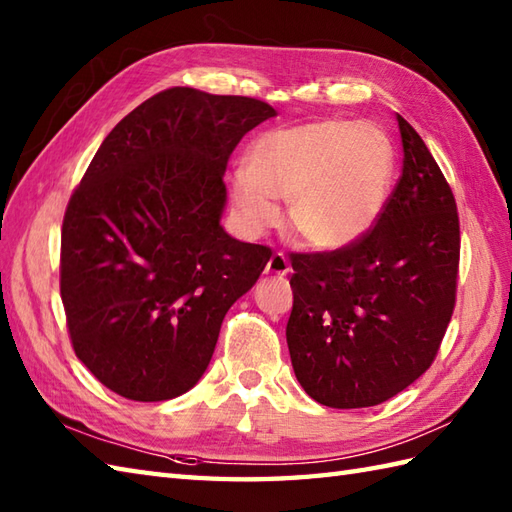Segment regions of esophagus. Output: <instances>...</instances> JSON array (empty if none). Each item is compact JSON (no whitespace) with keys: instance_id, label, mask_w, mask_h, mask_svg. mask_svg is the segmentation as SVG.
Here are the masks:
<instances>
[{"instance_id":"obj_1","label":"esophagus","mask_w":512,"mask_h":512,"mask_svg":"<svg viewBox=\"0 0 512 512\" xmlns=\"http://www.w3.org/2000/svg\"><path fill=\"white\" fill-rule=\"evenodd\" d=\"M264 273L268 277H286L290 273V262L286 259V255L284 253H275L273 257H270Z\"/></svg>"}]
</instances>
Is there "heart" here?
<instances>
[{
	"label": "heart",
	"mask_w": 512,
	"mask_h": 512,
	"mask_svg": "<svg viewBox=\"0 0 512 512\" xmlns=\"http://www.w3.org/2000/svg\"><path fill=\"white\" fill-rule=\"evenodd\" d=\"M394 178V147L372 123L323 118L273 129L246 151L228 184L237 222L262 235L288 202V228L312 250H341L378 220Z\"/></svg>",
	"instance_id": "obj_1"
}]
</instances>
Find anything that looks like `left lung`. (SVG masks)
<instances>
[{
	"label": "left lung",
	"mask_w": 512,
	"mask_h": 512,
	"mask_svg": "<svg viewBox=\"0 0 512 512\" xmlns=\"http://www.w3.org/2000/svg\"><path fill=\"white\" fill-rule=\"evenodd\" d=\"M396 118L402 173L374 226L341 250L290 253V361L325 407H374L407 389L436 361L455 308L458 206L416 129Z\"/></svg>",
	"instance_id": "left-lung-1"
}]
</instances>
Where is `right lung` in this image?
<instances>
[{"label": "right lung", "mask_w": 512, "mask_h": 512, "mask_svg": "<svg viewBox=\"0 0 512 512\" xmlns=\"http://www.w3.org/2000/svg\"><path fill=\"white\" fill-rule=\"evenodd\" d=\"M277 116L250 96L158 92L118 123L70 195L61 301L74 354L114 394L176 398L209 367L228 308L273 250L220 226L224 171Z\"/></svg>", "instance_id": "obj_1"}]
</instances>
